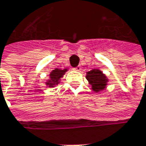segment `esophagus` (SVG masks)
I'll use <instances>...</instances> for the list:
<instances>
[{"instance_id":"esophagus-1","label":"esophagus","mask_w":146,"mask_h":146,"mask_svg":"<svg viewBox=\"0 0 146 146\" xmlns=\"http://www.w3.org/2000/svg\"><path fill=\"white\" fill-rule=\"evenodd\" d=\"M75 70H77V71H80V70H81V66H76V68H75Z\"/></svg>"}]
</instances>
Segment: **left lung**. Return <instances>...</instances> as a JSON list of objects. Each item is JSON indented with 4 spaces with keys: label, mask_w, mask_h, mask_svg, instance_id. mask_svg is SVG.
<instances>
[{
    "label": "left lung",
    "mask_w": 146,
    "mask_h": 146,
    "mask_svg": "<svg viewBox=\"0 0 146 146\" xmlns=\"http://www.w3.org/2000/svg\"><path fill=\"white\" fill-rule=\"evenodd\" d=\"M86 79L95 93H100L105 90L109 82L107 76L99 69H93L88 71Z\"/></svg>",
    "instance_id": "8db88e82"
}]
</instances>
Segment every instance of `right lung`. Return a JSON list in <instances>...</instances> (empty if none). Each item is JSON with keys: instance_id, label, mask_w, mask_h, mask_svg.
<instances>
[{"instance_id": "add662e5", "label": "right lung", "mask_w": 146, "mask_h": 146, "mask_svg": "<svg viewBox=\"0 0 146 146\" xmlns=\"http://www.w3.org/2000/svg\"><path fill=\"white\" fill-rule=\"evenodd\" d=\"M67 70H68V68H65L63 70L56 68V69L52 70L48 76H49L48 80H47L45 82L46 86L48 88L56 87L58 84H60L61 79L63 77V76L66 74V72Z\"/></svg>"}]
</instances>
